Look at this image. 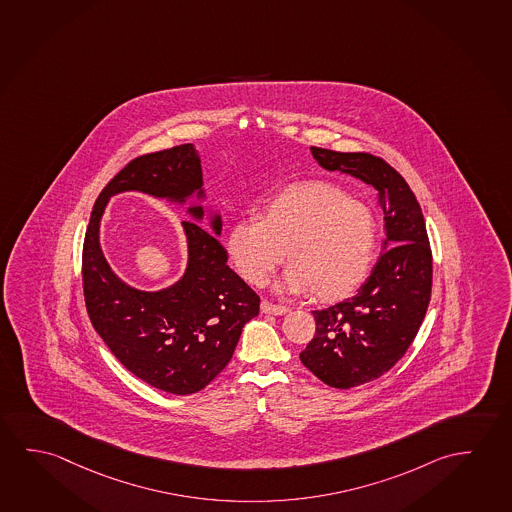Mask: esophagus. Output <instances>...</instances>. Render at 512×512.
I'll list each match as a JSON object with an SVG mask.
<instances>
[{
  "instance_id": "obj_1",
  "label": "esophagus",
  "mask_w": 512,
  "mask_h": 512,
  "mask_svg": "<svg viewBox=\"0 0 512 512\" xmlns=\"http://www.w3.org/2000/svg\"><path fill=\"white\" fill-rule=\"evenodd\" d=\"M261 311L268 313V315H284V313H288V308L281 306V304H274V302L263 299V301H261Z\"/></svg>"
}]
</instances>
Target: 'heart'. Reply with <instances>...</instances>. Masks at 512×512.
<instances>
[{
    "mask_svg": "<svg viewBox=\"0 0 512 512\" xmlns=\"http://www.w3.org/2000/svg\"><path fill=\"white\" fill-rule=\"evenodd\" d=\"M375 244L377 224L365 203L336 185L311 181L274 195L261 219L236 220L226 245L238 274L252 284L265 283L288 249L286 288L338 301L365 281Z\"/></svg>",
    "mask_w": 512,
    "mask_h": 512,
    "instance_id": "heart-1",
    "label": "heart"
}]
</instances>
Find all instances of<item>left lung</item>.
Returning <instances> with one entry per match:
<instances>
[{
  "label": "left lung",
  "instance_id": "left-lung-1",
  "mask_svg": "<svg viewBox=\"0 0 512 512\" xmlns=\"http://www.w3.org/2000/svg\"><path fill=\"white\" fill-rule=\"evenodd\" d=\"M327 171L363 179L384 211V252L359 292L313 311L317 331L302 365L331 388L349 390L386 374L411 347L429 308L432 251L422 208L390 163L370 153L311 147Z\"/></svg>",
  "mask_w": 512,
  "mask_h": 512
}]
</instances>
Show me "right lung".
<instances>
[{"label": "right lung", "instance_id": "right-lung-1", "mask_svg": "<svg viewBox=\"0 0 512 512\" xmlns=\"http://www.w3.org/2000/svg\"><path fill=\"white\" fill-rule=\"evenodd\" d=\"M201 187V158L192 144L137 156L101 190L83 242V295L94 329L131 374L172 395L203 390L226 368L244 325L260 313V297L228 267L217 236L220 217L211 222L213 233L183 220L187 272L153 293L133 290L110 270L99 247V220L106 201L124 190L185 203L195 190L203 194ZM190 213L203 219L201 206Z\"/></svg>", "mask_w": 512, "mask_h": 512}]
</instances>
